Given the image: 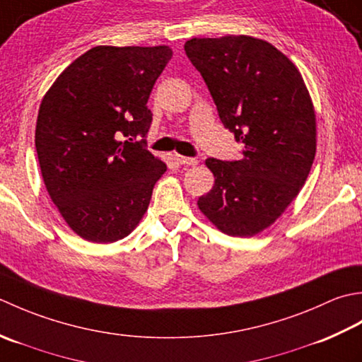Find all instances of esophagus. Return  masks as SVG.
I'll use <instances>...</instances> for the list:
<instances>
[{"label":"esophagus","instance_id":"34e87169","mask_svg":"<svg viewBox=\"0 0 362 362\" xmlns=\"http://www.w3.org/2000/svg\"><path fill=\"white\" fill-rule=\"evenodd\" d=\"M176 160L182 165H197L198 159L197 158H189V156H181V154H176Z\"/></svg>","mask_w":362,"mask_h":362}]
</instances>
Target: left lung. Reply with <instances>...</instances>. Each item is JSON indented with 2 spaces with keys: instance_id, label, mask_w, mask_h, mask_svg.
<instances>
[{
  "instance_id": "1",
  "label": "left lung",
  "mask_w": 362,
  "mask_h": 362,
  "mask_svg": "<svg viewBox=\"0 0 362 362\" xmlns=\"http://www.w3.org/2000/svg\"><path fill=\"white\" fill-rule=\"evenodd\" d=\"M223 127L243 145L240 160L209 158L212 189L198 208L220 231L255 235L291 204L315 156V114L297 67L269 42L248 35L190 39Z\"/></svg>"
}]
</instances>
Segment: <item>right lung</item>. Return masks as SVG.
<instances>
[{
	"mask_svg": "<svg viewBox=\"0 0 362 362\" xmlns=\"http://www.w3.org/2000/svg\"><path fill=\"white\" fill-rule=\"evenodd\" d=\"M170 59L164 45L95 47L42 100L35 150L43 182L65 222L86 240L127 238L167 170L145 148V137L153 120L146 103Z\"/></svg>",
	"mask_w": 362,
	"mask_h": 362,
	"instance_id": "1",
	"label": "right lung"
}]
</instances>
